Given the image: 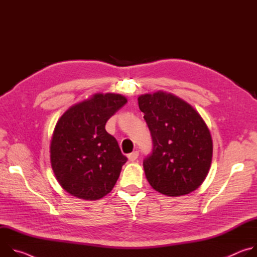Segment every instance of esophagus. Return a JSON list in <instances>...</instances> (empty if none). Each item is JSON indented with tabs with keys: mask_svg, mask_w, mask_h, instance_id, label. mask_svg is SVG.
<instances>
[{
	"mask_svg": "<svg viewBox=\"0 0 257 257\" xmlns=\"http://www.w3.org/2000/svg\"><path fill=\"white\" fill-rule=\"evenodd\" d=\"M138 156H139V153L136 151V152H133V153L127 155V158H128V160L130 162H133V161H135L138 158Z\"/></svg>",
	"mask_w": 257,
	"mask_h": 257,
	"instance_id": "obj_1",
	"label": "esophagus"
}]
</instances>
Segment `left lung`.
Listing matches in <instances>:
<instances>
[{
	"label": "left lung",
	"instance_id": "left-lung-1",
	"mask_svg": "<svg viewBox=\"0 0 257 257\" xmlns=\"http://www.w3.org/2000/svg\"><path fill=\"white\" fill-rule=\"evenodd\" d=\"M153 137V153L143 161L151 186L168 196L196 190L212 159L210 132L196 109L180 97L157 91L138 97Z\"/></svg>",
	"mask_w": 257,
	"mask_h": 257
}]
</instances>
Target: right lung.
<instances>
[{
  "instance_id": "add662e5",
  "label": "right lung",
  "mask_w": 257,
  "mask_h": 257,
  "mask_svg": "<svg viewBox=\"0 0 257 257\" xmlns=\"http://www.w3.org/2000/svg\"><path fill=\"white\" fill-rule=\"evenodd\" d=\"M127 102L117 93H95L69 107L56 124L51 165L64 190L85 199L102 198L114 188L127 158L105 123Z\"/></svg>"
}]
</instances>
